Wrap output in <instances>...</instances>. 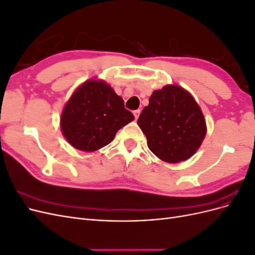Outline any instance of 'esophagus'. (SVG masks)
<instances>
[{
	"label": "esophagus",
	"instance_id": "esophagus-1",
	"mask_svg": "<svg viewBox=\"0 0 255 255\" xmlns=\"http://www.w3.org/2000/svg\"><path fill=\"white\" fill-rule=\"evenodd\" d=\"M133 114H134V116H135V119L137 120L138 117H139V115H140V111H139V110H136V111L133 112Z\"/></svg>",
	"mask_w": 255,
	"mask_h": 255
}]
</instances>
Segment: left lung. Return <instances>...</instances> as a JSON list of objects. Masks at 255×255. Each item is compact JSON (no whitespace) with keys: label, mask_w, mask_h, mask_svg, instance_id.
<instances>
[{"label":"left lung","mask_w":255,"mask_h":255,"mask_svg":"<svg viewBox=\"0 0 255 255\" xmlns=\"http://www.w3.org/2000/svg\"><path fill=\"white\" fill-rule=\"evenodd\" d=\"M149 149L166 163H181L198 151L206 122L195 98L179 85L154 90L137 120Z\"/></svg>","instance_id":"obj_1"}]
</instances>
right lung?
I'll use <instances>...</instances> for the list:
<instances>
[{"label":"right lung","mask_w":255,"mask_h":255,"mask_svg":"<svg viewBox=\"0 0 255 255\" xmlns=\"http://www.w3.org/2000/svg\"><path fill=\"white\" fill-rule=\"evenodd\" d=\"M134 120L123 99L103 80L90 79L74 90L60 116L61 133L73 148L95 152L111 143Z\"/></svg>","instance_id":"1"}]
</instances>
